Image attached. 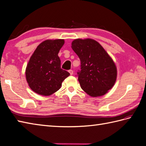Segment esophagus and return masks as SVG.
<instances>
[{"label":"esophagus","mask_w":146,"mask_h":146,"mask_svg":"<svg viewBox=\"0 0 146 146\" xmlns=\"http://www.w3.org/2000/svg\"><path fill=\"white\" fill-rule=\"evenodd\" d=\"M68 72L70 73V74L71 75H72L73 74V71L72 70H70L69 71H68Z\"/></svg>","instance_id":"obj_1"}]
</instances>
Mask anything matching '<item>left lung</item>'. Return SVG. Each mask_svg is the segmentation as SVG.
I'll return each mask as SVG.
<instances>
[{
	"label": "left lung",
	"mask_w": 146,
	"mask_h": 146,
	"mask_svg": "<svg viewBox=\"0 0 146 146\" xmlns=\"http://www.w3.org/2000/svg\"><path fill=\"white\" fill-rule=\"evenodd\" d=\"M71 48L81 61V70L77 74L83 90L92 97L105 95L117 79V68L112 59L92 39H75Z\"/></svg>",
	"instance_id": "1"
}]
</instances>
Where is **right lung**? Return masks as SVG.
<instances>
[{"label": "right lung", "mask_w": 146, "mask_h": 146, "mask_svg": "<svg viewBox=\"0 0 146 146\" xmlns=\"http://www.w3.org/2000/svg\"><path fill=\"white\" fill-rule=\"evenodd\" d=\"M64 39H48L40 44L30 58L26 69L27 82L33 91L43 96L51 95L61 88L70 75L61 68L58 52Z\"/></svg>", "instance_id": "add662e5"}]
</instances>
